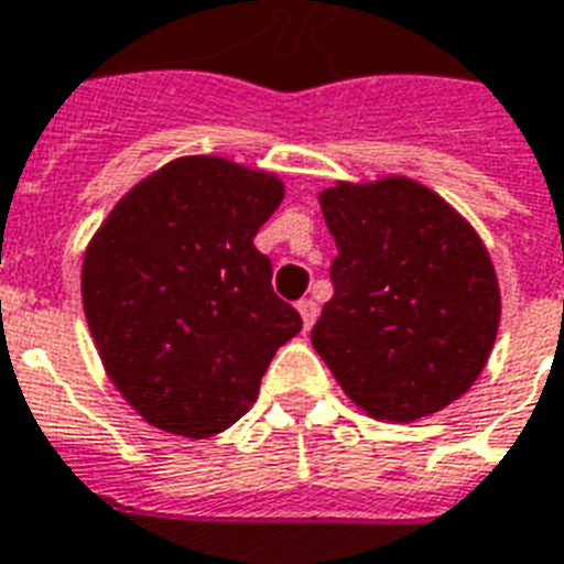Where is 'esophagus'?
Segmentation results:
<instances>
[{
	"mask_svg": "<svg viewBox=\"0 0 564 564\" xmlns=\"http://www.w3.org/2000/svg\"><path fill=\"white\" fill-rule=\"evenodd\" d=\"M296 312H300V317H303L305 329H312V323L317 321V312H321V308H317L314 300H300V303H296Z\"/></svg>",
	"mask_w": 564,
	"mask_h": 564,
	"instance_id": "esophagus-1",
	"label": "esophagus"
}]
</instances>
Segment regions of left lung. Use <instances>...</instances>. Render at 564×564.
I'll return each mask as SVG.
<instances>
[{"mask_svg":"<svg viewBox=\"0 0 564 564\" xmlns=\"http://www.w3.org/2000/svg\"><path fill=\"white\" fill-rule=\"evenodd\" d=\"M338 256L312 329L332 377L377 421L447 409L479 379L500 326V285L477 229L409 176L317 194Z\"/></svg>","mask_w":564,"mask_h":564,"instance_id":"left-lung-1","label":"left lung"}]
</instances>
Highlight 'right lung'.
<instances>
[{
    "label": "right lung",
    "mask_w": 564,
    "mask_h": 564,
    "mask_svg": "<svg viewBox=\"0 0 564 564\" xmlns=\"http://www.w3.org/2000/svg\"><path fill=\"white\" fill-rule=\"evenodd\" d=\"M285 199L270 170L182 155L129 187L87 241L82 305L111 386L143 421L208 438L250 412L303 329L256 232Z\"/></svg>",
    "instance_id": "add662e5"
}]
</instances>
